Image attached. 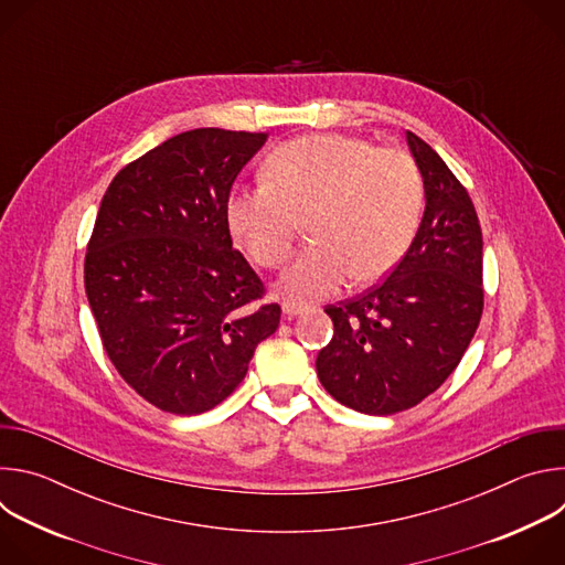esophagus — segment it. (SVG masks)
<instances>
[{
	"instance_id": "1",
	"label": "esophagus",
	"mask_w": 565,
	"mask_h": 565,
	"mask_svg": "<svg viewBox=\"0 0 565 565\" xmlns=\"http://www.w3.org/2000/svg\"><path fill=\"white\" fill-rule=\"evenodd\" d=\"M303 310H306V306H303V303H297V301H284V303H281V312H284L286 319H292V317L301 315Z\"/></svg>"
}]
</instances>
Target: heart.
<instances>
[{
  "label": "heart",
  "mask_w": 565,
  "mask_h": 565,
  "mask_svg": "<svg viewBox=\"0 0 565 565\" xmlns=\"http://www.w3.org/2000/svg\"><path fill=\"white\" fill-rule=\"evenodd\" d=\"M425 185L407 151L317 134L279 145L266 181L230 194L225 216L236 244L264 268L281 266L306 223L310 246L277 288L297 303L335 292L347 277L373 284L414 244Z\"/></svg>",
  "instance_id": "1"
}]
</instances>
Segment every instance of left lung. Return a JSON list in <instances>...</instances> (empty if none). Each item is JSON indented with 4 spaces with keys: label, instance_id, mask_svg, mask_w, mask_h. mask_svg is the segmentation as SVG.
Masks as SVG:
<instances>
[{
    "label": "left lung",
    "instance_id": "left-lung-1",
    "mask_svg": "<svg viewBox=\"0 0 565 565\" xmlns=\"http://www.w3.org/2000/svg\"><path fill=\"white\" fill-rule=\"evenodd\" d=\"M425 214L407 255L360 297L327 306L333 340L317 375L342 405L391 416L416 407L458 366L482 315V234L473 203L416 134Z\"/></svg>",
    "mask_w": 565,
    "mask_h": 565
}]
</instances>
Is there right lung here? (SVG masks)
<instances>
[{
	"instance_id": "right-lung-1",
	"label": "right lung",
	"mask_w": 565,
	"mask_h": 565,
	"mask_svg": "<svg viewBox=\"0 0 565 565\" xmlns=\"http://www.w3.org/2000/svg\"><path fill=\"white\" fill-rule=\"evenodd\" d=\"M268 134L183 131L109 183L85 257L103 347L149 405L177 416L214 409L238 382L281 308L232 248L227 199Z\"/></svg>"
}]
</instances>
